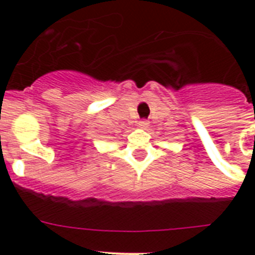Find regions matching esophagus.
<instances>
[{"label":"esophagus","instance_id":"obj_1","mask_svg":"<svg viewBox=\"0 0 255 255\" xmlns=\"http://www.w3.org/2000/svg\"><path fill=\"white\" fill-rule=\"evenodd\" d=\"M148 124H149V122H148V120L141 119V120H139V123H137V126H139L140 128H145V127H148Z\"/></svg>","mask_w":255,"mask_h":255}]
</instances>
